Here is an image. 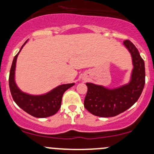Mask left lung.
<instances>
[{
    "label": "left lung",
    "mask_w": 154,
    "mask_h": 154,
    "mask_svg": "<svg viewBox=\"0 0 154 154\" xmlns=\"http://www.w3.org/2000/svg\"><path fill=\"white\" fill-rule=\"evenodd\" d=\"M132 57L133 70L128 84L115 89L87 83V92L84 105L86 109L95 116L115 117L134 105L141 95L145 82L144 60L135 45L129 40L123 42Z\"/></svg>",
    "instance_id": "8db88e82"
}]
</instances>
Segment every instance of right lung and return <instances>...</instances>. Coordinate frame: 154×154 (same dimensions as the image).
<instances>
[{"mask_svg":"<svg viewBox=\"0 0 154 154\" xmlns=\"http://www.w3.org/2000/svg\"><path fill=\"white\" fill-rule=\"evenodd\" d=\"M27 41L25 42L18 54L14 57L11 64L9 78V89H10L11 96L18 106L20 107L23 110L31 115V116L38 118L52 116L55 115L60 109L64 92L67 89L72 87L75 84H62L48 93L41 95H29L20 90L14 81L16 62H17L18 54H20Z\"/></svg>","mask_w":154,"mask_h":154,"instance_id":"1","label":"right lung"}]
</instances>
